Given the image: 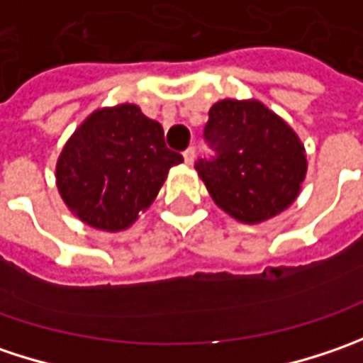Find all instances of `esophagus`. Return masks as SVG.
I'll return each instance as SVG.
<instances>
[{
  "label": "esophagus",
  "instance_id": "34e87169",
  "mask_svg": "<svg viewBox=\"0 0 363 363\" xmlns=\"http://www.w3.org/2000/svg\"><path fill=\"white\" fill-rule=\"evenodd\" d=\"M182 156H184V162H186V164H193V160H195V148H193V146L186 148V150L182 152Z\"/></svg>",
  "mask_w": 363,
  "mask_h": 363
}]
</instances>
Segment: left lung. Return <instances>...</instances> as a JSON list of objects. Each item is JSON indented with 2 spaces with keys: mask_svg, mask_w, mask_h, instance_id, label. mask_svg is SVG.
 Instances as JSON below:
<instances>
[{
  "mask_svg": "<svg viewBox=\"0 0 363 363\" xmlns=\"http://www.w3.org/2000/svg\"><path fill=\"white\" fill-rule=\"evenodd\" d=\"M205 140L213 158L195 164L213 201L242 223H260L298 197L305 146L291 125L256 99H223L209 109Z\"/></svg>",
  "mask_w": 363,
  "mask_h": 363,
  "instance_id": "obj_1",
  "label": "left lung"
}]
</instances>
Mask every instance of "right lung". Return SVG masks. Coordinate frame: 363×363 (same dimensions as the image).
<instances>
[{"mask_svg":"<svg viewBox=\"0 0 363 363\" xmlns=\"http://www.w3.org/2000/svg\"><path fill=\"white\" fill-rule=\"evenodd\" d=\"M164 130L138 105L103 107L69 138L56 162L60 197L83 223L121 231L148 209L168 170L181 164Z\"/></svg>","mask_w":363,"mask_h":363,"instance_id":"obj_1","label":"right lung"}]
</instances>
